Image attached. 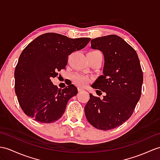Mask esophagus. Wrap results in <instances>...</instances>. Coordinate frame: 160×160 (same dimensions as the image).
Listing matches in <instances>:
<instances>
[{
  "label": "esophagus",
  "mask_w": 160,
  "mask_h": 160,
  "mask_svg": "<svg viewBox=\"0 0 160 160\" xmlns=\"http://www.w3.org/2000/svg\"><path fill=\"white\" fill-rule=\"evenodd\" d=\"M78 91L82 92V91H83V89L82 88H78Z\"/></svg>",
  "instance_id": "34e87169"
}]
</instances>
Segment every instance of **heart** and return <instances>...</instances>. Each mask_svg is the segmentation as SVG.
<instances>
[{
  "instance_id": "b5f03b06",
  "label": "heart",
  "mask_w": 160,
  "mask_h": 160,
  "mask_svg": "<svg viewBox=\"0 0 160 160\" xmlns=\"http://www.w3.org/2000/svg\"><path fill=\"white\" fill-rule=\"evenodd\" d=\"M72 80L76 85L81 87H85L90 82L91 79L88 76L80 73H75L72 75Z\"/></svg>"
}]
</instances>
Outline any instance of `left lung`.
Here are the masks:
<instances>
[{"mask_svg":"<svg viewBox=\"0 0 160 160\" xmlns=\"http://www.w3.org/2000/svg\"><path fill=\"white\" fill-rule=\"evenodd\" d=\"M91 48L101 51L104 58L103 75L92 87L106 95L101 100L89 93L85 114L97 129L111 130L126 122L133 113L141 95L142 68L136 51L118 35L93 38Z\"/></svg>","mask_w":160,"mask_h":160,"instance_id":"1","label":"left lung"}]
</instances>
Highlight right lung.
Masks as SVG:
<instances>
[{"instance_id":"right-lung-1","label":"right lung","mask_w":160,"mask_h":160,"mask_svg":"<svg viewBox=\"0 0 160 160\" xmlns=\"http://www.w3.org/2000/svg\"><path fill=\"white\" fill-rule=\"evenodd\" d=\"M91 38H70L60 34L40 35L26 47L15 70V92L24 113L49 123L64 114L69 99L77 95L73 84L59 89L51 79L65 68L68 57L84 48Z\"/></svg>"}]
</instances>
